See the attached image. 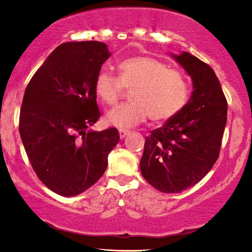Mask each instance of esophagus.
<instances>
[{"instance_id":"esophagus-1","label":"esophagus","mask_w":252,"mask_h":252,"mask_svg":"<svg viewBox=\"0 0 252 252\" xmlns=\"http://www.w3.org/2000/svg\"><path fill=\"white\" fill-rule=\"evenodd\" d=\"M127 134H129V132L128 130H126V129H119V136H120V139H124V137H125Z\"/></svg>"}]
</instances>
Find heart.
<instances>
[{
  "label": "heart",
  "mask_w": 252,
  "mask_h": 252,
  "mask_svg": "<svg viewBox=\"0 0 252 252\" xmlns=\"http://www.w3.org/2000/svg\"><path fill=\"white\" fill-rule=\"evenodd\" d=\"M119 78L101 70L95 78V93L103 104L113 106L125 89L130 103L113 109L106 122L120 128L143 123L148 117L163 123L177 116L188 101L189 87L184 74L150 56H134L118 64Z\"/></svg>",
  "instance_id": "1"
}]
</instances>
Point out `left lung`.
Returning a JSON list of instances; mask_svg holds the SVG:
<instances>
[{
    "label": "left lung",
    "instance_id": "obj_1",
    "mask_svg": "<svg viewBox=\"0 0 252 252\" xmlns=\"http://www.w3.org/2000/svg\"><path fill=\"white\" fill-rule=\"evenodd\" d=\"M175 61L190 75L194 91L184 109L146 137L141 173L161 192L197 184L218 159L227 122V101L215 71L184 51Z\"/></svg>",
    "mask_w": 252,
    "mask_h": 252
}]
</instances>
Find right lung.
Returning <instances> with one entry per match:
<instances>
[{
    "label": "right lung",
    "instance_id": "obj_1",
    "mask_svg": "<svg viewBox=\"0 0 252 252\" xmlns=\"http://www.w3.org/2000/svg\"><path fill=\"white\" fill-rule=\"evenodd\" d=\"M110 57L98 41L58 46L27 85L19 133L37 178L50 190L74 196L92 187L119 142L117 128L94 132L97 122L95 78Z\"/></svg>",
    "mask_w": 252,
    "mask_h": 252
}]
</instances>
